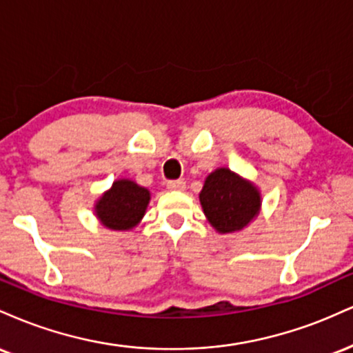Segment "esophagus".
Here are the masks:
<instances>
[{"mask_svg": "<svg viewBox=\"0 0 353 353\" xmlns=\"http://www.w3.org/2000/svg\"><path fill=\"white\" fill-rule=\"evenodd\" d=\"M167 188L172 190V192H183V190L186 188V185L183 180H173V181H168Z\"/></svg>", "mask_w": 353, "mask_h": 353, "instance_id": "esophagus-1", "label": "esophagus"}]
</instances>
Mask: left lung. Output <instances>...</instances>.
<instances>
[{
  "label": "left lung",
  "instance_id": "obj_1",
  "mask_svg": "<svg viewBox=\"0 0 353 353\" xmlns=\"http://www.w3.org/2000/svg\"><path fill=\"white\" fill-rule=\"evenodd\" d=\"M200 203L210 225L218 233H234L259 214L261 193L251 181L230 168H218L206 176Z\"/></svg>",
  "mask_w": 353,
  "mask_h": 353
}]
</instances>
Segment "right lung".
Masks as SVG:
<instances>
[{"mask_svg":"<svg viewBox=\"0 0 353 353\" xmlns=\"http://www.w3.org/2000/svg\"><path fill=\"white\" fill-rule=\"evenodd\" d=\"M150 201V192L135 181L117 180L99 198L94 210L99 221L114 231L132 230L142 221Z\"/></svg>","mask_w":353,"mask_h":353,"instance_id":"right-lung-1","label":"right lung"}]
</instances>
